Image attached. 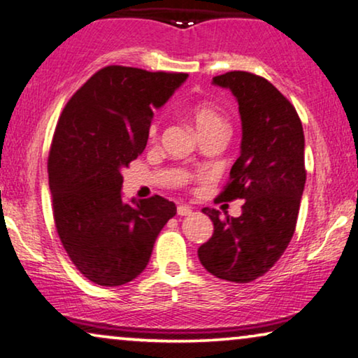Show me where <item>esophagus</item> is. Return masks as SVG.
<instances>
[{
	"instance_id": "esophagus-1",
	"label": "esophagus",
	"mask_w": 358,
	"mask_h": 358,
	"mask_svg": "<svg viewBox=\"0 0 358 358\" xmlns=\"http://www.w3.org/2000/svg\"><path fill=\"white\" fill-rule=\"evenodd\" d=\"M177 213H178V215H189L191 213H193V208H189V206H186V204H180Z\"/></svg>"
}]
</instances>
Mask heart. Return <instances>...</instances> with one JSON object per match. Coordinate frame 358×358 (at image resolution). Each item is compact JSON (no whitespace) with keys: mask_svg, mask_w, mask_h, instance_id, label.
<instances>
[{"mask_svg":"<svg viewBox=\"0 0 358 358\" xmlns=\"http://www.w3.org/2000/svg\"><path fill=\"white\" fill-rule=\"evenodd\" d=\"M188 118L191 124H193L198 136H204L209 133H217V131H227V120L224 115L215 110L213 105L209 103H194L188 108ZM155 128L152 129V133Z\"/></svg>","mask_w":358,"mask_h":358,"instance_id":"heart-1","label":"heart"}]
</instances>
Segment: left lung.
I'll return each mask as SVG.
<instances>
[{
	"mask_svg": "<svg viewBox=\"0 0 358 358\" xmlns=\"http://www.w3.org/2000/svg\"><path fill=\"white\" fill-rule=\"evenodd\" d=\"M241 120L240 157L219 198L245 199L240 217L204 208L214 234L198 258L215 278L246 284L268 273L289 246L305 188V136L294 105L269 80L245 71L215 76Z\"/></svg>",
	"mask_w": 358,
	"mask_h": 358,
	"instance_id": "obj_1",
	"label": "left lung"
}]
</instances>
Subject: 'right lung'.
<instances>
[{
  "mask_svg": "<svg viewBox=\"0 0 358 358\" xmlns=\"http://www.w3.org/2000/svg\"><path fill=\"white\" fill-rule=\"evenodd\" d=\"M183 73L107 66L64 107L48 157L55 224L74 266L94 284L117 287L148 266L155 238L177 214L162 196L123 201L122 170L145 149L154 110Z\"/></svg>",
  "mask_w": 358,
  "mask_h": 358,
  "instance_id": "right-lung-1",
  "label": "right lung"
}]
</instances>
